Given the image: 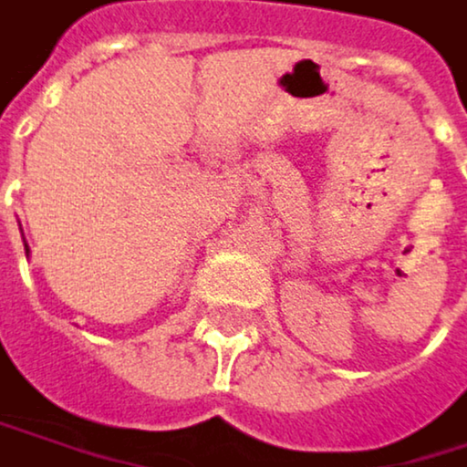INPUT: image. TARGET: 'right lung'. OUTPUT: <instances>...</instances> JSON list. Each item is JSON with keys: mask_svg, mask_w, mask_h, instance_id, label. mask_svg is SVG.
I'll list each match as a JSON object with an SVG mask.
<instances>
[{"mask_svg": "<svg viewBox=\"0 0 467 467\" xmlns=\"http://www.w3.org/2000/svg\"><path fill=\"white\" fill-rule=\"evenodd\" d=\"M25 249H27V244H25ZM27 252H30V249H27Z\"/></svg>", "mask_w": 467, "mask_h": 467, "instance_id": "obj_1", "label": "right lung"}]
</instances>
